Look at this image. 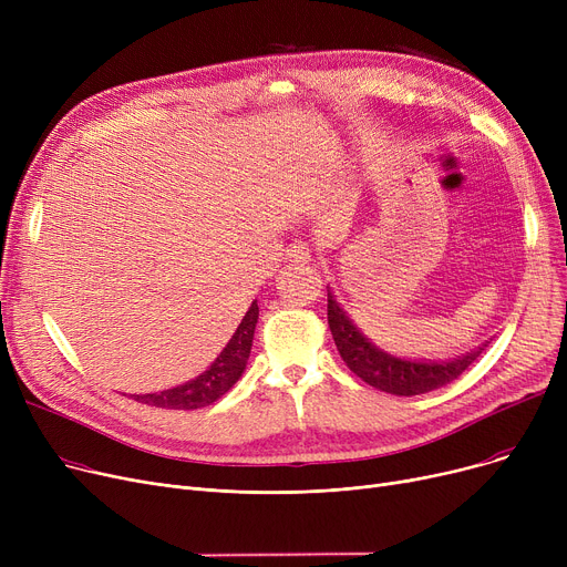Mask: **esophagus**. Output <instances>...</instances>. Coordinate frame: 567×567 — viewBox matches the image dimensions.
<instances>
[{"label": "esophagus", "instance_id": "34e87169", "mask_svg": "<svg viewBox=\"0 0 567 567\" xmlns=\"http://www.w3.org/2000/svg\"><path fill=\"white\" fill-rule=\"evenodd\" d=\"M287 257L293 259V261H310L312 250H310V246L303 244V241H293V244H289V248H287Z\"/></svg>", "mask_w": 567, "mask_h": 567}]
</instances>
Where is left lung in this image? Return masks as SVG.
Here are the masks:
<instances>
[{
	"label": "left lung",
	"mask_w": 567,
	"mask_h": 567,
	"mask_svg": "<svg viewBox=\"0 0 567 567\" xmlns=\"http://www.w3.org/2000/svg\"><path fill=\"white\" fill-rule=\"evenodd\" d=\"M329 326L342 361L355 377H361L365 383L374 385V389L383 393L404 395V398L423 395L455 381L464 370L471 368V363L478 359L483 349L487 347L483 344L466 355H460V359L441 361V363L398 359V355H391L381 351L379 347H374L359 329H355L353 321L333 299L331 289H329Z\"/></svg>",
	"instance_id": "1"
}]
</instances>
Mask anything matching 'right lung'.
Listing matches in <instances>:
<instances>
[{"label": "right lung", "instance_id": "add662e5", "mask_svg": "<svg viewBox=\"0 0 567 567\" xmlns=\"http://www.w3.org/2000/svg\"><path fill=\"white\" fill-rule=\"evenodd\" d=\"M257 319H259V308H257V301H252L241 323L236 326L234 336L229 338L218 359L208 365V370H204L199 377L182 385H174V389H167L161 393L133 395V400L148 406L178 409V411H193V409L214 404L231 389V385L238 381V377L244 374L250 349H252Z\"/></svg>", "mask_w": 567, "mask_h": 567}]
</instances>
